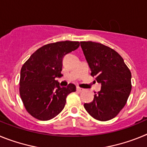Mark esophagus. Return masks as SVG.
I'll list each match as a JSON object with an SVG mask.
<instances>
[{"label":"esophagus","instance_id":"1","mask_svg":"<svg viewBox=\"0 0 147 147\" xmlns=\"http://www.w3.org/2000/svg\"><path fill=\"white\" fill-rule=\"evenodd\" d=\"M76 90H77L78 92H81V91H82L83 89L82 88H80V87H76Z\"/></svg>","mask_w":147,"mask_h":147}]
</instances>
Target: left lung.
<instances>
[{"label": "left lung", "instance_id": "obj_1", "mask_svg": "<svg viewBox=\"0 0 147 147\" xmlns=\"http://www.w3.org/2000/svg\"><path fill=\"white\" fill-rule=\"evenodd\" d=\"M80 44L91 76L102 85L93 102L84 104V107L95 119L110 120L127 103L132 89L131 72L120 54L111 48L91 41Z\"/></svg>", "mask_w": 147, "mask_h": 147}]
</instances>
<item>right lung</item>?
Returning <instances> with one entry per match:
<instances>
[{"instance_id":"1","label":"right lung","mask_w":147,"mask_h":147,"mask_svg":"<svg viewBox=\"0 0 147 147\" xmlns=\"http://www.w3.org/2000/svg\"><path fill=\"white\" fill-rule=\"evenodd\" d=\"M80 46L78 41H61L37 49L23 64L20 71V95L27 112L35 119L48 121L63 110L66 97L76 91L69 84L60 87L56 77H61L62 59Z\"/></svg>"}]
</instances>
